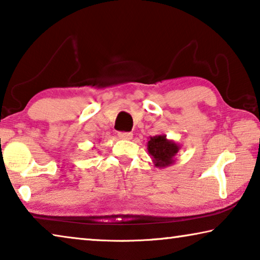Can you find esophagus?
<instances>
[{
  "label": "esophagus",
  "instance_id": "34e87169",
  "mask_svg": "<svg viewBox=\"0 0 260 260\" xmlns=\"http://www.w3.org/2000/svg\"><path fill=\"white\" fill-rule=\"evenodd\" d=\"M118 136H119L120 140H132L133 139V134L128 133V132H120V133L118 134Z\"/></svg>",
  "mask_w": 260,
  "mask_h": 260
}]
</instances>
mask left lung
Wrapping results in <instances>:
<instances>
[{
    "mask_svg": "<svg viewBox=\"0 0 260 260\" xmlns=\"http://www.w3.org/2000/svg\"><path fill=\"white\" fill-rule=\"evenodd\" d=\"M180 148H181L180 144L175 143L172 140H169L164 134L150 136L147 143L149 156L151 157L155 166L159 169H164V167L174 164L175 156L179 152Z\"/></svg>",
    "mask_w": 260,
    "mask_h": 260,
    "instance_id": "obj_1",
    "label": "left lung"
}]
</instances>
